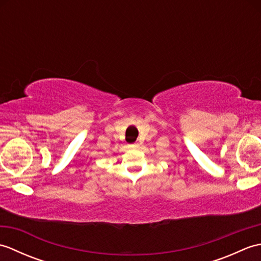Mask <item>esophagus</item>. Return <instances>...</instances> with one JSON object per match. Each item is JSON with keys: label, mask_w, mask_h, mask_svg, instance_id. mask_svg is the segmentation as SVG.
Returning <instances> with one entry per match:
<instances>
[{"label": "esophagus", "mask_w": 261, "mask_h": 261, "mask_svg": "<svg viewBox=\"0 0 261 261\" xmlns=\"http://www.w3.org/2000/svg\"><path fill=\"white\" fill-rule=\"evenodd\" d=\"M130 148H132V149H136V148H138V147H139V143H131V145L129 146Z\"/></svg>", "instance_id": "1"}]
</instances>
